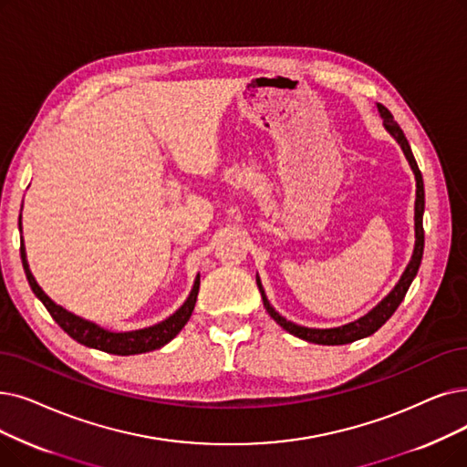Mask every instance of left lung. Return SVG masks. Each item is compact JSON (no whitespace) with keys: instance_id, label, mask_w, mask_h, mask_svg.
Masks as SVG:
<instances>
[{"instance_id":"left-lung-1","label":"left lung","mask_w":467,"mask_h":467,"mask_svg":"<svg viewBox=\"0 0 467 467\" xmlns=\"http://www.w3.org/2000/svg\"><path fill=\"white\" fill-rule=\"evenodd\" d=\"M378 112L383 119L385 131H388L397 140L399 147L404 152V156H407L409 166H410V170L414 173V179H416V202H414V236H416V242H414V252H412V257L409 261L407 269H404L399 282L395 284V288L388 296H385L374 309H370L367 315L353 320V322H348V324H343V327H336V328H307V327H299V324H296L292 320H286L280 313H276L275 307L271 306L269 299H267L265 290H263L261 278L255 276L257 288L261 292L263 306H265L267 313L275 318V322L280 324V327L286 332H290L292 336H296L299 339H306L309 343H318V346H343V343H351V341H357V339H362V337H368L378 328H381L383 324L388 322L391 318V315L397 311V307L400 306V301L404 299V296H407L412 280L418 275L420 263H421V255H423V210H425V192H423L421 171L416 164L407 137H404L402 130L393 119V114L379 103H378Z\"/></svg>"}]
</instances>
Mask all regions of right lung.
Instances as JSON below:
<instances>
[{"label":"right lung","instance_id":"add662e5","mask_svg":"<svg viewBox=\"0 0 467 467\" xmlns=\"http://www.w3.org/2000/svg\"><path fill=\"white\" fill-rule=\"evenodd\" d=\"M18 231L23 233V223H20L18 217ZM20 259H23V267L28 278V284L36 297L44 303L49 315L55 318V322L63 328L72 339L78 343H82L86 348H93L99 351H107L112 355H139V353H149L154 349L164 348L168 341H171L181 330H183L185 324L189 322L192 311H194V303L198 297V288H200V275H196L192 290L189 297L185 299L183 306H181L173 315H170L166 320H161L154 327L149 328H140V330H131V332H112L107 330L99 324L86 320L82 317H78L65 307H60L58 303H55L36 282L30 267H28V259H26V248L25 242L20 240Z\"/></svg>","mask_w":467,"mask_h":467}]
</instances>
